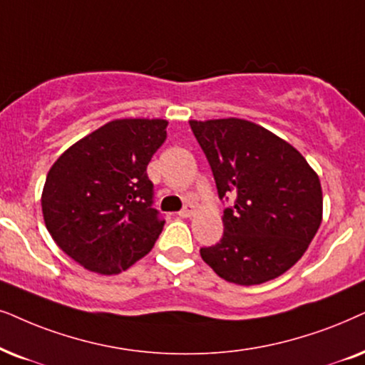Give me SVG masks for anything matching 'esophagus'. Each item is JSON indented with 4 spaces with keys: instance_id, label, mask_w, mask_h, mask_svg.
Here are the masks:
<instances>
[{
    "instance_id": "34e87169",
    "label": "esophagus",
    "mask_w": 365,
    "mask_h": 365,
    "mask_svg": "<svg viewBox=\"0 0 365 365\" xmlns=\"http://www.w3.org/2000/svg\"><path fill=\"white\" fill-rule=\"evenodd\" d=\"M194 215V206H186L184 210L179 211V216L181 217H191Z\"/></svg>"
}]
</instances>
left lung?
Here are the masks:
<instances>
[{"instance_id":"left-lung-1","label":"left lung","mask_w":365,"mask_h":365,"mask_svg":"<svg viewBox=\"0 0 365 365\" xmlns=\"http://www.w3.org/2000/svg\"><path fill=\"white\" fill-rule=\"evenodd\" d=\"M189 125L220 197H235V206L223 212V238L201 248V258L236 285L283 275L304 257L322 223L317 173L292 144L255 122L228 117Z\"/></svg>"}]
</instances>
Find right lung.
Here are the masks:
<instances>
[{
  "label": "right lung",
  "instance_id": "1",
  "mask_svg": "<svg viewBox=\"0 0 365 365\" xmlns=\"http://www.w3.org/2000/svg\"><path fill=\"white\" fill-rule=\"evenodd\" d=\"M164 119H115L65 150L41 192L45 226L85 269L117 275L145 257L164 221L148 164L164 144Z\"/></svg>",
  "mask_w": 365,
  "mask_h": 365
}]
</instances>
